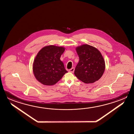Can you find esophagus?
<instances>
[{
  "instance_id": "obj_1",
  "label": "esophagus",
  "mask_w": 134,
  "mask_h": 134,
  "mask_svg": "<svg viewBox=\"0 0 134 134\" xmlns=\"http://www.w3.org/2000/svg\"><path fill=\"white\" fill-rule=\"evenodd\" d=\"M69 72H71V73H73L75 71V68H71L69 70Z\"/></svg>"
}]
</instances>
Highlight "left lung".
I'll list each match as a JSON object with an SVG mask.
<instances>
[{
    "label": "left lung",
    "mask_w": 134,
    "mask_h": 134,
    "mask_svg": "<svg viewBox=\"0 0 134 134\" xmlns=\"http://www.w3.org/2000/svg\"><path fill=\"white\" fill-rule=\"evenodd\" d=\"M79 61L74 74L83 83L95 82L102 76L105 68V61L97 49L87 44L76 48Z\"/></svg>",
    "instance_id": "left-lung-1"
}]
</instances>
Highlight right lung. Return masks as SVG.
Listing matches in <instances>:
<instances>
[{
	"instance_id": "add662e5",
	"label": "right lung",
	"mask_w": 134,
	"mask_h": 134,
	"mask_svg": "<svg viewBox=\"0 0 134 134\" xmlns=\"http://www.w3.org/2000/svg\"><path fill=\"white\" fill-rule=\"evenodd\" d=\"M64 51L62 47L50 45L39 51L33 65V72L37 80L44 85H54L68 72L60 59Z\"/></svg>"
}]
</instances>
